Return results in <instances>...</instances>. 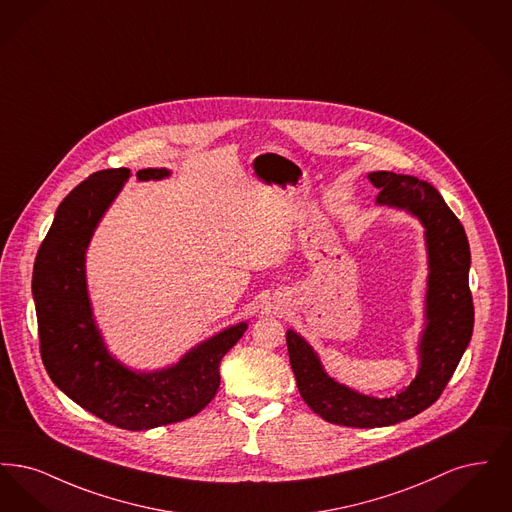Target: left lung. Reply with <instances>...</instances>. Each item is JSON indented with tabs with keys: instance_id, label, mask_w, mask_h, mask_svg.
<instances>
[{
	"instance_id": "1",
	"label": "left lung",
	"mask_w": 512,
	"mask_h": 512,
	"mask_svg": "<svg viewBox=\"0 0 512 512\" xmlns=\"http://www.w3.org/2000/svg\"><path fill=\"white\" fill-rule=\"evenodd\" d=\"M366 178L380 190L376 205L405 211L424 228L428 276L416 376L391 397L365 395L332 378L313 345L292 328L286 343L297 390L320 418L338 426L382 428L422 413L445 390L472 338L474 307L468 240L438 190L409 174L376 171Z\"/></svg>"
}]
</instances>
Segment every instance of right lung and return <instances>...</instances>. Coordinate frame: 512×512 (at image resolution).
I'll return each mask as SVG.
<instances>
[{
  "mask_svg": "<svg viewBox=\"0 0 512 512\" xmlns=\"http://www.w3.org/2000/svg\"><path fill=\"white\" fill-rule=\"evenodd\" d=\"M130 176V169L94 172L61 201L36 255L32 293L51 382L88 413L138 432L186 420L211 403L220 386V361L244 336L247 322L220 330L174 365L149 372L124 365L107 349L88 293L86 251ZM136 176L163 180L171 171L144 169Z\"/></svg>",
  "mask_w": 512,
  "mask_h": 512,
  "instance_id": "add662e5",
  "label": "right lung"
}]
</instances>
